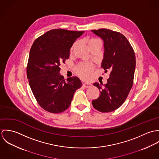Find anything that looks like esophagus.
Instances as JSON below:
<instances>
[{
  "label": "esophagus",
  "instance_id": "1",
  "mask_svg": "<svg viewBox=\"0 0 159 159\" xmlns=\"http://www.w3.org/2000/svg\"><path fill=\"white\" fill-rule=\"evenodd\" d=\"M83 86L84 88H89L90 86H92V84H91V83H83Z\"/></svg>",
  "mask_w": 159,
  "mask_h": 159
}]
</instances>
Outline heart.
<instances>
[{
  "label": "heart",
  "instance_id": "heart-1",
  "mask_svg": "<svg viewBox=\"0 0 159 159\" xmlns=\"http://www.w3.org/2000/svg\"><path fill=\"white\" fill-rule=\"evenodd\" d=\"M99 40L96 39H92L89 41V45H90L92 42ZM76 45V43L74 44L73 47ZM76 72L82 78L84 79H89L91 77L92 72L93 71V66L91 64H80L76 67Z\"/></svg>",
  "mask_w": 159,
  "mask_h": 159
}]
</instances>
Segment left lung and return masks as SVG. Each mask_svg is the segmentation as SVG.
Wrapping results in <instances>:
<instances>
[{
    "instance_id": "8db88e82",
    "label": "left lung",
    "mask_w": 159,
    "mask_h": 159,
    "mask_svg": "<svg viewBox=\"0 0 159 159\" xmlns=\"http://www.w3.org/2000/svg\"><path fill=\"white\" fill-rule=\"evenodd\" d=\"M104 42V55L102 67L111 70L107 83H95L100 92V96L93 100L95 109L102 113L113 111L126 100L131 90L136 66L133 48L122 34L107 29L91 30Z\"/></svg>"
}]
</instances>
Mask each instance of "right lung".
<instances>
[{
    "label": "right lung",
    "instance_id": "obj_1",
    "mask_svg": "<svg viewBox=\"0 0 159 159\" xmlns=\"http://www.w3.org/2000/svg\"><path fill=\"white\" fill-rule=\"evenodd\" d=\"M84 32L52 29L37 38L30 48L27 77L38 103L49 113L66 110L75 92L82 86L76 76L66 81L59 66L69 58L71 47Z\"/></svg>",
    "mask_w": 159,
    "mask_h": 159
}]
</instances>
